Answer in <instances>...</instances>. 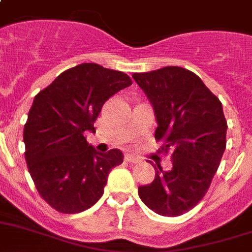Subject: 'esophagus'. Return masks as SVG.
<instances>
[{
  "instance_id": "esophagus-1",
  "label": "esophagus",
  "mask_w": 252,
  "mask_h": 252,
  "mask_svg": "<svg viewBox=\"0 0 252 252\" xmlns=\"http://www.w3.org/2000/svg\"><path fill=\"white\" fill-rule=\"evenodd\" d=\"M125 162L137 163L139 162V159H137L135 156H132V154H125Z\"/></svg>"
}]
</instances>
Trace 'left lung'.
<instances>
[{
  "label": "left lung",
  "mask_w": 252,
  "mask_h": 252,
  "mask_svg": "<svg viewBox=\"0 0 252 252\" xmlns=\"http://www.w3.org/2000/svg\"><path fill=\"white\" fill-rule=\"evenodd\" d=\"M132 77L156 113V140H163L162 152L172 153V168L153 165L156 177L137 192L159 216H182L203 199L224 153L227 121L222 103L184 67L167 66Z\"/></svg>",
  "instance_id": "8db88e82"
}]
</instances>
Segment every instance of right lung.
I'll list each match as a JSON object with an SVG mask.
<instances>
[{"mask_svg": "<svg viewBox=\"0 0 252 252\" xmlns=\"http://www.w3.org/2000/svg\"><path fill=\"white\" fill-rule=\"evenodd\" d=\"M132 81L121 71L81 63L40 90L24 126L25 160L40 196L60 213L89 209L104 192L121 150L96 152L84 136L113 94Z\"/></svg>", "mask_w": 252, "mask_h": 252, "instance_id": "1", "label": "right lung"}]
</instances>
